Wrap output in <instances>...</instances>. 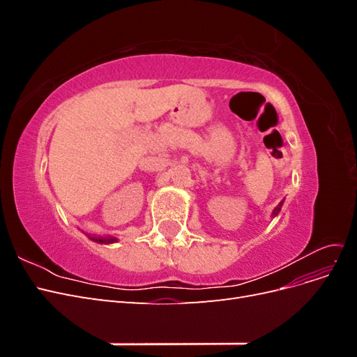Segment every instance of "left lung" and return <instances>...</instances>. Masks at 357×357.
Returning a JSON list of instances; mask_svg holds the SVG:
<instances>
[{
  "mask_svg": "<svg viewBox=\"0 0 357 357\" xmlns=\"http://www.w3.org/2000/svg\"><path fill=\"white\" fill-rule=\"evenodd\" d=\"M282 205H283V201L282 202H280L278 205H277V207L274 208V211H273V218H275V215L280 213V210H282Z\"/></svg>",
  "mask_w": 357,
  "mask_h": 357,
  "instance_id": "left-lung-1",
  "label": "left lung"
}]
</instances>
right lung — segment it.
Returning a JSON list of instances; mask_svg holds the SVG:
<instances>
[{
    "mask_svg": "<svg viewBox=\"0 0 357 357\" xmlns=\"http://www.w3.org/2000/svg\"><path fill=\"white\" fill-rule=\"evenodd\" d=\"M89 238H91L92 241L100 243V244H112V243H116V241H117L116 236H100V238H96V236H89Z\"/></svg>",
    "mask_w": 357,
    "mask_h": 357,
    "instance_id": "add662e5",
    "label": "right lung"
}]
</instances>
